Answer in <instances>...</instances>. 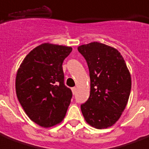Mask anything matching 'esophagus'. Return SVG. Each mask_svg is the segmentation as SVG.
<instances>
[{
    "instance_id": "1",
    "label": "esophagus",
    "mask_w": 149,
    "mask_h": 149,
    "mask_svg": "<svg viewBox=\"0 0 149 149\" xmlns=\"http://www.w3.org/2000/svg\"><path fill=\"white\" fill-rule=\"evenodd\" d=\"M72 93H73V94H75L76 91H77V88H72Z\"/></svg>"
}]
</instances>
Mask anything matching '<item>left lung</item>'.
I'll list each match as a JSON object with an SVG mask.
<instances>
[{
  "instance_id": "obj_1",
  "label": "left lung",
  "mask_w": 149,
  "mask_h": 149,
  "mask_svg": "<svg viewBox=\"0 0 149 149\" xmlns=\"http://www.w3.org/2000/svg\"><path fill=\"white\" fill-rule=\"evenodd\" d=\"M88 63L91 79L88 100L81 105L84 120L96 129L116 123L126 108L131 91V75L115 48L94 42L78 46Z\"/></svg>"
}]
</instances>
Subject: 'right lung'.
<instances>
[{
	"mask_svg": "<svg viewBox=\"0 0 149 149\" xmlns=\"http://www.w3.org/2000/svg\"><path fill=\"white\" fill-rule=\"evenodd\" d=\"M72 51L65 45L43 43L33 49L19 65L16 93L29 118L42 127L61 123L72 97L64 84L62 63Z\"/></svg>",
	"mask_w": 149,
	"mask_h": 149,
	"instance_id": "obj_1",
	"label": "right lung"
}]
</instances>
